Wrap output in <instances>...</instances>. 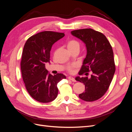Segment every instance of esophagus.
<instances>
[{
    "label": "esophagus",
    "mask_w": 132,
    "mask_h": 132,
    "mask_svg": "<svg viewBox=\"0 0 132 132\" xmlns=\"http://www.w3.org/2000/svg\"><path fill=\"white\" fill-rule=\"evenodd\" d=\"M68 79L69 80H71L72 81H73V82H75L76 81V80H75V79L73 78V77H69L68 78Z\"/></svg>",
    "instance_id": "obj_1"
}]
</instances>
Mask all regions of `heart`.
Returning a JSON list of instances; mask_svg holds the SVG:
<instances>
[{
    "instance_id": "1",
    "label": "heart",
    "mask_w": 132,
    "mask_h": 132,
    "mask_svg": "<svg viewBox=\"0 0 132 132\" xmlns=\"http://www.w3.org/2000/svg\"><path fill=\"white\" fill-rule=\"evenodd\" d=\"M79 43L78 41L76 40H74V39H72V40H70L68 42L67 44V47L68 49L69 50H73L74 49H79ZM68 70L70 71H72V69H71V67H68Z\"/></svg>"
}]
</instances>
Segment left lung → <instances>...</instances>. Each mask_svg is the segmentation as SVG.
Returning <instances> with one entry per match:
<instances>
[{
  "label": "left lung",
  "instance_id": "left-lung-1",
  "mask_svg": "<svg viewBox=\"0 0 132 132\" xmlns=\"http://www.w3.org/2000/svg\"><path fill=\"white\" fill-rule=\"evenodd\" d=\"M71 34L84 43L86 48V57L79 74L85 73L86 75L90 70L93 72L90 78H75L85 86V91L79 97L85 101L97 100L107 91L115 72L112 48L104 35L91 29L72 31Z\"/></svg>",
  "mask_w": 132,
  "mask_h": 132
}]
</instances>
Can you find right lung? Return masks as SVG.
<instances>
[{
	"label": "right lung",
	"mask_w": 132,
	"mask_h": 132,
	"mask_svg": "<svg viewBox=\"0 0 132 132\" xmlns=\"http://www.w3.org/2000/svg\"><path fill=\"white\" fill-rule=\"evenodd\" d=\"M65 36L64 33L43 31L30 37L26 42L21 62L22 77L26 90L36 100L47 103L57 97V84L65 76L52 75L45 68L50 63V51L53 44Z\"/></svg>",
	"instance_id": "add662e5"
}]
</instances>
